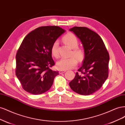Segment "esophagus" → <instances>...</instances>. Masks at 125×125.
<instances>
[{
    "mask_svg": "<svg viewBox=\"0 0 125 125\" xmlns=\"http://www.w3.org/2000/svg\"><path fill=\"white\" fill-rule=\"evenodd\" d=\"M65 72H66L65 70H60V71H59V73L60 74H62V73H65Z\"/></svg>",
    "mask_w": 125,
    "mask_h": 125,
    "instance_id": "esophagus-1",
    "label": "esophagus"
}]
</instances>
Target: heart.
I'll list each match as a JSON object with an SVG mask.
<instances>
[{"label":"heart","instance_id":"heart-1","mask_svg":"<svg viewBox=\"0 0 125 125\" xmlns=\"http://www.w3.org/2000/svg\"><path fill=\"white\" fill-rule=\"evenodd\" d=\"M63 41L67 45L73 49L72 55L75 57L69 58H62L56 62V66L60 70H66L74 68L77 64V59L80 62L83 58L84 52L81 49L78 48V41L77 37L73 33H68L63 37ZM58 41H55L52 44L51 48L52 55L56 58L59 57ZM77 59L76 60V59Z\"/></svg>","mask_w":125,"mask_h":125}]
</instances>
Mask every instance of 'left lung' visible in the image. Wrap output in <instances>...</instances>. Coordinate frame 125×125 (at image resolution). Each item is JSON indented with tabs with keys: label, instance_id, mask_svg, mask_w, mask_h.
<instances>
[{
	"label": "left lung",
	"instance_id": "left-lung-1",
	"mask_svg": "<svg viewBox=\"0 0 125 125\" xmlns=\"http://www.w3.org/2000/svg\"><path fill=\"white\" fill-rule=\"evenodd\" d=\"M80 40L84 57L81 67L69 82L74 92L90 95L99 90L108 78L109 56L101 37L86 27L74 26L69 29Z\"/></svg>",
	"mask_w": 125,
	"mask_h": 125
}]
</instances>
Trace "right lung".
Wrapping results in <instances>:
<instances>
[{
    "label": "right lung",
    "instance_id": "1",
    "mask_svg": "<svg viewBox=\"0 0 125 125\" xmlns=\"http://www.w3.org/2000/svg\"><path fill=\"white\" fill-rule=\"evenodd\" d=\"M65 31L57 26H41L24 37L16 55V74L26 92L37 95L51 88L59 74L50 69L55 65L52 46Z\"/></svg>",
    "mask_w": 125,
    "mask_h": 125
}]
</instances>
